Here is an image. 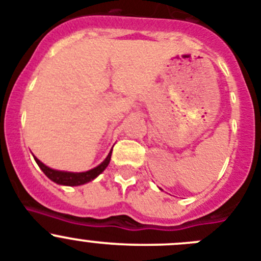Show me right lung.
<instances>
[{
	"label": "right lung",
	"instance_id": "1",
	"mask_svg": "<svg viewBox=\"0 0 261 261\" xmlns=\"http://www.w3.org/2000/svg\"><path fill=\"white\" fill-rule=\"evenodd\" d=\"M110 156H112V151L108 154L107 159L102 161L98 166H96L95 169H91L88 171H84V173H69V171H58L55 170V169H50L48 166L44 165L40 160H36L37 165L40 166V169L44 171V174L51 179L53 182L58 183V185H65V186H79V185H84V183L90 182V180L95 179L100 173L105 170V168L108 166L110 161Z\"/></svg>",
	"mask_w": 261,
	"mask_h": 261
}]
</instances>
